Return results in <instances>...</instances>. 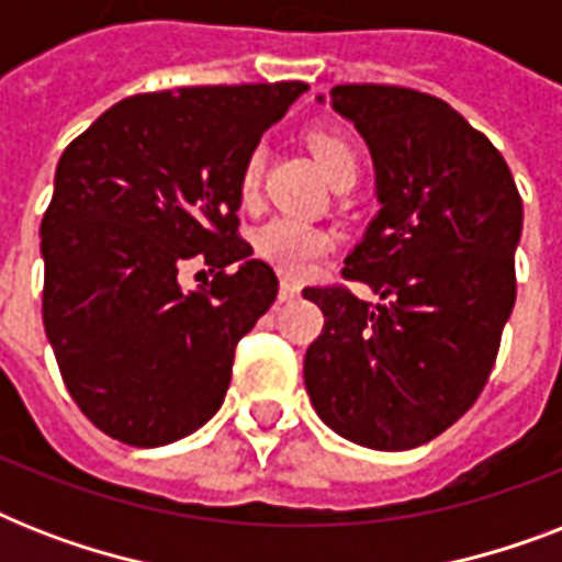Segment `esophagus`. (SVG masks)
<instances>
[{
	"instance_id": "esophagus-1",
	"label": "esophagus",
	"mask_w": 562,
	"mask_h": 562,
	"mask_svg": "<svg viewBox=\"0 0 562 562\" xmlns=\"http://www.w3.org/2000/svg\"><path fill=\"white\" fill-rule=\"evenodd\" d=\"M300 297V285L291 280L280 282V303H291V300Z\"/></svg>"
}]
</instances>
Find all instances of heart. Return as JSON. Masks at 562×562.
<instances>
[{"label":"heart","mask_w":562,"mask_h":562,"mask_svg":"<svg viewBox=\"0 0 562 562\" xmlns=\"http://www.w3.org/2000/svg\"><path fill=\"white\" fill-rule=\"evenodd\" d=\"M312 148H315L317 160H321L324 171L329 175V180H333L338 171L350 169V166H359L352 145L347 143L341 134H333V131H315V134H312ZM262 162V148L250 151L245 169H241V192L245 194L254 192L256 183H259ZM256 250H259V256H262L265 262H271L277 271L289 273V277H303V273L312 271V268L333 250V236H329L326 229L308 224V221L294 218V215H277V218L262 224L259 233H256Z\"/></svg>","instance_id":"b5f03b06"}]
</instances>
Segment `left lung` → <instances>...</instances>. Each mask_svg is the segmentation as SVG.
<instances>
[{"label":"left lung","mask_w":562,"mask_h":562,"mask_svg":"<svg viewBox=\"0 0 562 562\" xmlns=\"http://www.w3.org/2000/svg\"><path fill=\"white\" fill-rule=\"evenodd\" d=\"M329 104L373 157L379 212L341 273L375 303L341 285L303 291L324 312L303 379L335 435L402 452L461 419L487 384L516 303L522 198L496 145L435 95L341 83Z\"/></svg>","instance_id":"left-lung-1"}]
</instances>
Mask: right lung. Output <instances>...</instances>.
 <instances>
[{
  "label": "right lung",
  "mask_w": 562,
  "mask_h": 562,
  "mask_svg": "<svg viewBox=\"0 0 562 562\" xmlns=\"http://www.w3.org/2000/svg\"><path fill=\"white\" fill-rule=\"evenodd\" d=\"M303 81L180 87L119 101L69 143L43 236V326L66 391L127 446H166L221 408L277 273L236 236L241 169ZM211 265L198 292L183 263ZM229 263H236L227 272Z\"/></svg>",
  "instance_id": "right-lung-1"
}]
</instances>
